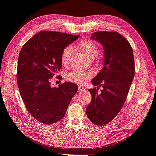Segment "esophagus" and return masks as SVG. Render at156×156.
<instances>
[{
    "instance_id": "obj_1",
    "label": "esophagus",
    "mask_w": 156,
    "mask_h": 156,
    "mask_svg": "<svg viewBox=\"0 0 156 156\" xmlns=\"http://www.w3.org/2000/svg\"><path fill=\"white\" fill-rule=\"evenodd\" d=\"M78 90H80V91H83V90H85V88L82 86H78Z\"/></svg>"
}]
</instances>
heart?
<instances>
[{
	"label": "heart",
	"mask_w": 156,
	"mask_h": 156,
	"mask_svg": "<svg viewBox=\"0 0 156 156\" xmlns=\"http://www.w3.org/2000/svg\"><path fill=\"white\" fill-rule=\"evenodd\" d=\"M77 49L83 54L86 58L93 60L96 57L100 52L99 47L94 42L89 40H84L81 41L77 44ZM72 54V48L70 46L64 48L61 54V63L66 66L69 63L70 55ZM92 74L90 72H84L81 70H74L66 75V79L72 82L77 84H83L86 81L90 79Z\"/></svg>",
	"instance_id": "obj_1"
}]
</instances>
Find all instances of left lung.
Masks as SVG:
<instances>
[{
	"mask_svg": "<svg viewBox=\"0 0 156 156\" xmlns=\"http://www.w3.org/2000/svg\"><path fill=\"white\" fill-rule=\"evenodd\" d=\"M102 45L104 67L92 80L88 91L92 100L86 107V114L95 125L104 126L121 111L135 76V60L130 43L116 32L98 31L90 37ZM102 86L100 94L97 89Z\"/></svg>",
	"mask_w": 156,
	"mask_h": 156,
	"instance_id": "1",
	"label": "left lung"
}]
</instances>
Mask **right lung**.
<instances>
[{"instance_id": "right-lung-1", "label": "right lung", "mask_w": 156, "mask_h": 156, "mask_svg": "<svg viewBox=\"0 0 156 156\" xmlns=\"http://www.w3.org/2000/svg\"><path fill=\"white\" fill-rule=\"evenodd\" d=\"M79 37L80 35L40 31L21 48L16 74L19 90L28 112L42 123L50 125L63 119L77 91L75 83L66 81L53 88L50 80L61 68L64 48Z\"/></svg>"}]
</instances>
